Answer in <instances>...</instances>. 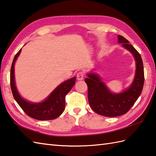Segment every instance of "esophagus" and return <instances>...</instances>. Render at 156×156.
Here are the masks:
<instances>
[{
	"label": "esophagus",
	"mask_w": 156,
	"mask_h": 156,
	"mask_svg": "<svg viewBox=\"0 0 156 156\" xmlns=\"http://www.w3.org/2000/svg\"><path fill=\"white\" fill-rule=\"evenodd\" d=\"M85 77V73L84 71H79L78 73L77 74V78L78 80H82V79H83Z\"/></svg>",
	"instance_id": "1"
}]
</instances>
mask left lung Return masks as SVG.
<instances>
[{
  "mask_svg": "<svg viewBox=\"0 0 156 156\" xmlns=\"http://www.w3.org/2000/svg\"><path fill=\"white\" fill-rule=\"evenodd\" d=\"M117 38L119 43H123L122 46L133 54L136 61V76L131 87L119 94H113L96 74H88V78L85 79L90 106L95 113L105 117H117L126 113L141 95L144 83V65L140 54L126 38L122 35Z\"/></svg>",
  "mask_w": 156,
  "mask_h": 156,
  "instance_id": "8db88e82",
  "label": "left lung"
}]
</instances>
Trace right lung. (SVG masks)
I'll return each instance as SVG.
<instances>
[{
	"label": "right lung",
	"instance_id": "obj_1",
	"mask_svg": "<svg viewBox=\"0 0 156 156\" xmlns=\"http://www.w3.org/2000/svg\"><path fill=\"white\" fill-rule=\"evenodd\" d=\"M21 49L14 57L10 69V87L14 98L27 115L38 120H51L57 118L63 112L65 107V96L75 84L76 77L63 82L51 93L45 101L39 103H32L25 101L17 91L14 75V65Z\"/></svg>",
	"mask_w": 156,
	"mask_h": 156
}]
</instances>
